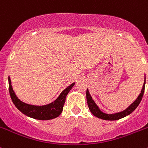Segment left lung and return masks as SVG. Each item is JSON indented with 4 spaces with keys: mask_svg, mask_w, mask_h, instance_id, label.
<instances>
[{
    "mask_svg": "<svg viewBox=\"0 0 148 148\" xmlns=\"http://www.w3.org/2000/svg\"><path fill=\"white\" fill-rule=\"evenodd\" d=\"M145 83L143 84V89L141 91V93L140 94L138 99L135 101L129 107L126 109L124 111L121 112L116 113L114 114H107L105 113H103L102 111H100L99 109V107L97 106V104H95V102H94V100L92 99V97H91V95H89V92L88 91V89H86V100H87V104L88 107H89V110H90L91 112L94 114L95 116H96L98 118L102 119V120H120V119L122 118V117H126L128 114H131L135 109L138 107L140 102H141L142 99H143V95H144L145 92Z\"/></svg>",
    "mask_w": 148,
    "mask_h": 148,
    "instance_id": "left-lung-1",
    "label": "left lung"
}]
</instances>
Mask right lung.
<instances>
[{
  "instance_id": "add662e5",
  "label": "right lung",
  "mask_w": 148,
  "mask_h": 148,
  "mask_svg": "<svg viewBox=\"0 0 148 148\" xmlns=\"http://www.w3.org/2000/svg\"><path fill=\"white\" fill-rule=\"evenodd\" d=\"M74 84H71L66 89H65L61 93L59 97L53 102L47 105L44 106H35L26 104L21 101L15 95L11 86V81L10 77H8V84H9V93L10 98L13 101L18 110L24 114L31 118L36 119L40 120H47L56 118L59 117L63 110L64 104L66 97L69 92L71 88L74 86Z\"/></svg>"
}]
</instances>
